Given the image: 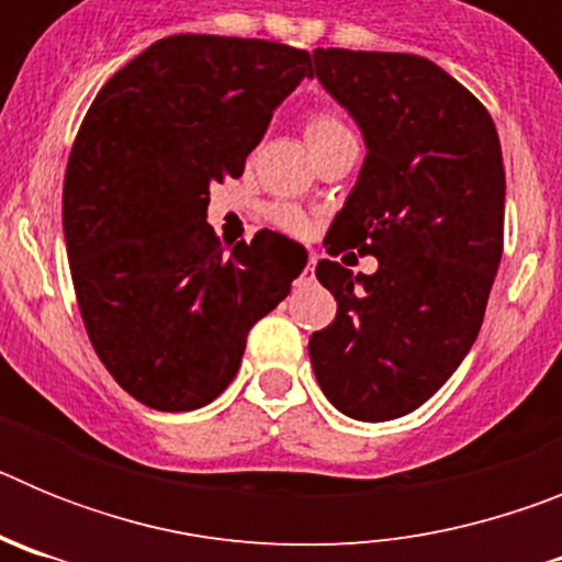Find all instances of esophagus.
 Segmentation results:
<instances>
[{
    "mask_svg": "<svg viewBox=\"0 0 562 562\" xmlns=\"http://www.w3.org/2000/svg\"><path fill=\"white\" fill-rule=\"evenodd\" d=\"M315 261H317V258H315V256H310V258H306V267H304V276H312V272H315Z\"/></svg>",
    "mask_w": 562,
    "mask_h": 562,
    "instance_id": "1",
    "label": "esophagus"
}]
</instances>
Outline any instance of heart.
I'll list each match as a JSON object with an SVG mask.
<instances>
[{"instance_id": "b5f03b06", "label": "heart", "mask_w": 562, "mask_h": 562, "mask_svg": "<svg viewBox=\"0 0 562 562\" xmlns=\"http://www.w3.org/2000/svg\"><path fill=\"white\" fill-rule=\"evenodd\" d=\"M306 143L312 146H324V143L340 140V137H355L349 128V123L342 121L340 114L331 112V109H317L306 117ZM270 222L276 227H281L284 233H292V236H301V233L310 231V220H306V213L295 205H284V202H278V205L270 207Z\"/></svg>"}]
</instances>
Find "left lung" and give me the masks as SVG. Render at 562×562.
<instances>
[{"mask_svg":"<svg viewBox=\"0 0 562 562\" xmlns=\"http://www.w3.org/2000/svg\"><path fill=\"white\" fill-rule=\"evenodd\" d=\"M312 58L369 146L324 247L380 261L374 276L317 261L337 315L310 337L312 369L346 416L396 419L448 382L484 324L504 252L498 132L428 58L337 47Z\"/></svg>","mask_w":562,"mask_h":562,"instance_id":"obj_1","label":"left lung"}]
</instances>
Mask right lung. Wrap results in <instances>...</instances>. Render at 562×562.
<instances>
[{
  "instance_id": "right-lung-1",
  "label": "right lung",
  "mask_w": 562,
  "mask_h": 562,
  "mask_svg": "<svg viewBox=\"0 0 562 562\" xmlns=\"http://www.w3.org/2000/svg\"><path fill=\"white\" fill-rule=\"evenodd\" d=\"M306 49L168 36L117 69L64 173L78 310L109 374L154 411H193L236 376L252 326L290 295L304 247L272 231L220 245L213 182L236 180L301 78Z\"/></svg>"
}]
</instances>
